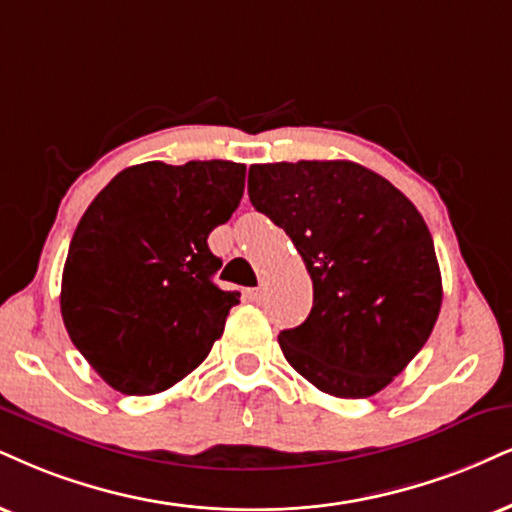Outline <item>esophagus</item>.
<instances>
[{"mask_svg": "<svg viewBox=\"0 0 512 512\" xmlns=\"http://www.w3.org/2000/svg\"><path fill=\"white\" fill-rule=\"evenodd\" d=\"M244 296L249 301H261L263 299V287H254V289H246Z\"/></svg>", "mask_w": 512, "mask_h": 512, "instance_id": "34e87169", "label": "esophagus"}]
</instances>
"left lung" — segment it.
Returning a JSON list of instances; mask_svg holds the SVG:
<instances>
[{"label":"left lung","mask_w":512,"mask_h":512,"mask_svg":"<svg viewBox=\"0 0 512 512\" xmlns=\"http://www.w3.org/2000/svg\"><path fill=\"white\" fill-rule=\"evenodd\" d=\"M249 199L287 232L313 308L277 342L289 365L339 399H365L425 346L441 308L430 230L406 194L353 161L256 163Z\"/></svg>","instance_id":"8db88e82"}]
</instances>
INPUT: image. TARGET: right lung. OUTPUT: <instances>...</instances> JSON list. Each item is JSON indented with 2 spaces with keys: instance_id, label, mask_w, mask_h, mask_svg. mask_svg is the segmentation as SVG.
I'll return each instance as SVG.
<instances>
[{
  "instance_id": "add662e5",
  "label": "right lung",
  "mask_w": 512,
  "mask_h": 512,
  "mask_svg": "<svg viewBox=\"0 0 512 512\" xmlns=\"http://www.w3.org/2000/svg\"><path fill=\"white\" fill-rule=\"evenodd\" d=\"M244 163L130 166L87 206L68 246L61 315L68 337L113 389L159 394L208 356L239 304L213 275V227L244 194Z\"/></svg>"
}]
</instances>
